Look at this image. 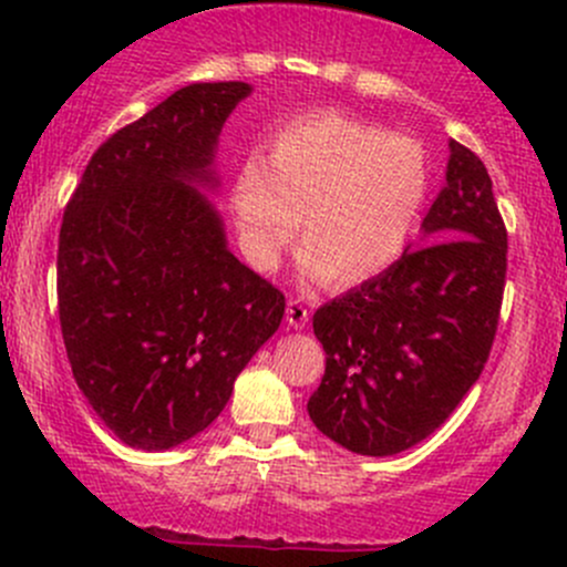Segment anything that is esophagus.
<instances>
[{
  "instance_id": "obj_1",
  "label": "esophagus",
  "mask_w": 567,
  "mask_h": 567,
  "mask_svg": "<svg viewBox=\"0 0 567 567\" xmlns=\"http://www.w3.org/2000/svg\"><path fill=\"white\" fill-rule=\"evenodd\" d=\"M307 320H310V307H307L301 299H290L288 301V323L293 326V329H305Z\"/></svg>"
}]
</instances>
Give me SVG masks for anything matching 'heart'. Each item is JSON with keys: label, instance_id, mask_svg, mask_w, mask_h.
I'll list each match as a JSON object with an SVG mask.
<instances>
[{"label": "heart", "instance_id": "1", "mask_svg": "<svg viewBox=\"0 0 567 567\" xmlns=\"http://www.w3.org/2000/svg\"><path fill=\"white\" fill-rule=\"evenodd\" d=\"M433 188L425 147L334 109L299 114L238 164L230 186L238 244L274 271L299 233L301 268L351 288L405 255Z\"/></svg>", "mask_w": 567, "mask_h": 567}]
</instances>
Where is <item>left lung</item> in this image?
Returning <instances> with one entry per match:
<instances>
[{
  "label": "left lung",
  "mask_w": 567,
  "mask_h": 567,
  "mask_svg": "<svg viewBox=\"0 0 567 567\" xmlns=\"http://www.w3.org/2000/svg\"><path fill=\"white\" fill-rule=\"evenodd\" d=\"M422 230L425 247L312 316L326 373L307 411L351 453L381 458L431 436L494 346L507 230L488 169L461 142H450L447 186Z\"/></svg>",
  "instance_id": "1"
}]
</instances>
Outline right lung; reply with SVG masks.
<instances>
[{"instance_id":"right-lung-1","label":"right lung","mask_w":567,"mask_h":567,"mask_svg":"<svg viewBox=\"0 0 567 567\" xmlns=\"http://www.w3.org/2000/svg\"><path fill=\"white\" fill-rule=\"evenodd\" d=\"M244 82L188 84L93 153L62 214L56 307L73 379L136 450L210 425L279 329L282 290L244 266L197 186Z\"/></svg>"}]
</instances>
